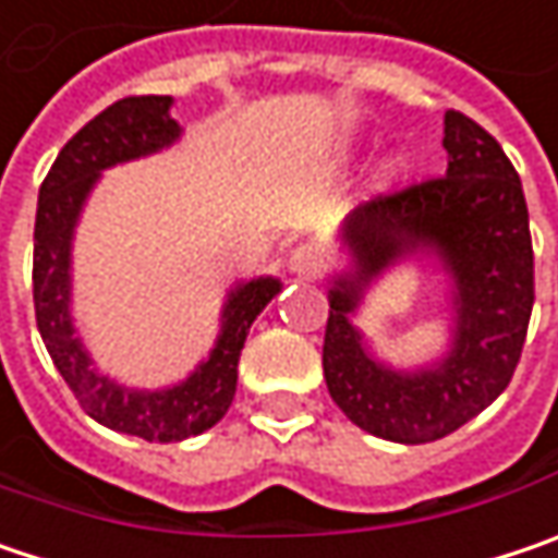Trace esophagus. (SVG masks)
<instances>
[{
  "mask_svg": "<svg viewBox=\"0 0 558 558\" xmlns=\"http://www.w3.org/2000/svg\"><path fill=\"white\" fill-rule=\"evenodd\" d=\"M320 266H324V257H320V251L311 247V244H299V247L289 254V272H295V276H317Z\"/></svg>",
  "mask_w": 558,
  "mask_h": 558,
  "instance_id": "esophagus-1",
  "label": "esophagus"
}]
</instances>
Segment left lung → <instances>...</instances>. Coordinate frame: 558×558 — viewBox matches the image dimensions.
I'll return each instance as SVG.
<instances>
[{
	"label": "left lung",
	"mask_w": 558,
	"mask_h": 558,
	"mask_svg": "<svg viewBox=\"0 0 558 558\" xmlns=\"http://www.w3.org/2000/svg\"><path fill=\"white\" fill-rule=\"evenodd\" d=\"M445 178L359 206L339 228L349 263L330 276L324 378L359 428L425 445L480 416L518 368L531 307L534 247L521 178L480 123L445 113ZM432 256L446 272L452 345L441 360L393 369L371 352L354 317L397 262Z\"/></svg>",
	"instance_id": "left-lung-1"
}]
</instances>
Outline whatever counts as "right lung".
Wrapping results in <instances>:
<instances>
[{"label": "right lung", "mask_w": 558, "mask_h": 558, "mask_svg": "<svg viewBox=\"0 0 558 558\" xmlns=\"http://www.w3.org/2000/svg\"><path fill=\"white\" fill-rule=\"evenodd\" d=\"M174 98H123L100 110L62 145L37 196L34 221V314L62 380L88 416L145 441H183L213 428L238 390V359L259 311L282 292L276 276L241 279L228 289L219 337L209 355L178 384L142 390L104 375L72 317V244L82 209L107 168L158 155L180 140Z\"/></svg>", "instance_id": "add662e5"}]
</instances>
